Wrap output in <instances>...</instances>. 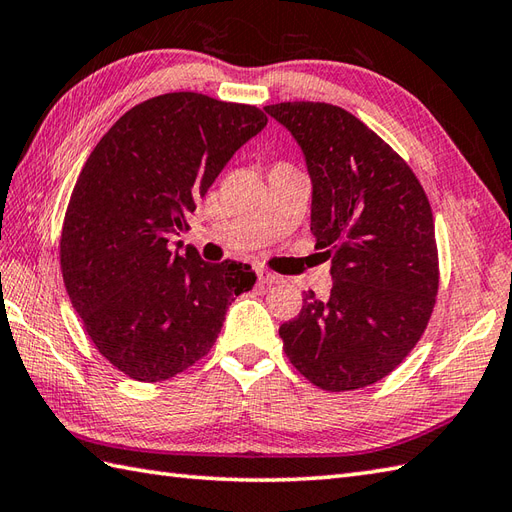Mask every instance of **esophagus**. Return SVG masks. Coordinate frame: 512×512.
Returning a JSON list of instances; mask_svg holds the SVG:
<instances>
[{"label":"esophagus","instance_id":"obj_1","mask_svg":"<svg viewBox=\"0 0 512 512\" xmlns=\"http://www.w3.org/2000/svg\"><path fill=\"white\" fill-rule=\"evenodd\" d=\"M257 281L259 285H275L281 281V277L270 270H257Z\"/></svg>","mask_w":512,"mask_h":512}]
</instances>
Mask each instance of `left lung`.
I'll use <instances>...</instances> for the list:
<instances>
[{
  "label": "left lung",
  "instance_id": "obj_1",
  "mask_svg": "<svg viewBox=\"0 0 512 512\" xmlns=\"http://www.w3.org/2000/svg\"><path fill=\"white\" fill-rule=\"evenodd\" d=\"M264 111L290 130L312 178V233L331 259L329 299L307 292L279 327L285 355L329 392L371 386L406 360L432 316V207L410 165L358 117L325 102Z\"/></svg>",
  "mask_w": 512,
  "mask_h": 512
}]
</instances>
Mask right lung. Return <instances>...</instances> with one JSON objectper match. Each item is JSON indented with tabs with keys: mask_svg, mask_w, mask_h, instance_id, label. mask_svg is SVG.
I'll return each mask as SVG.
<instances>
[{
	"mask_svg": "<svg viewBox=\"0 0 512 512\" xmlns=\"http://www.w3.org/2000/svg\"><path fill=\"white\" fill-rule=\"evenodd\" d=\"M266 124L257 106L176 91L126 111L89 154L65 211L61 270L117 371L148 384L183 373L255 285L251 266L209 264L189 248L170 251V240L189 231L187 213Z\"/></svg>",
	"mask_w": 512,
	"mask_h": 512,
	"instance_id": "right-lung-1",
	"label": "right lung"
}]
</instances>
